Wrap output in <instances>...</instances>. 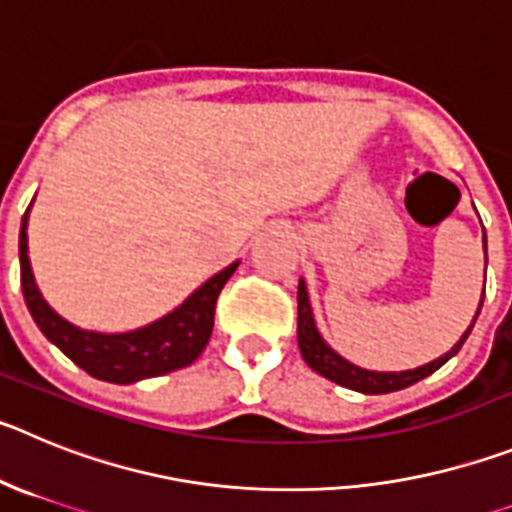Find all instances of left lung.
<instances>
[{
  "label": "left lung",
  "instance_id": "1",
  "mask_svg": "<svg viewBox=\"0 0 512 512\" xmlns=\"http://www.w3.org/2000/svg\"><path fill=\"white\" fill-rule=\"evenodd\" d=\"M482 247H485V260H487V237H482ZM482 301H485V290H482ZM482 301L480 306H477V313H474L469 329L462 334V339H459L449 352L441 354L439 359L428 362V365L416 367V370L375 372V370H365V367L352 365L349 359H344L342 354H336L334 349L324 342V336L319 334L316 321H313L306 283L301 280V283H298V347H301L303 359H306V365L311 367L313 372H319V375H324L326 380L336 382V385H342V388L357 390V393H365V395L395 393V390L411 388L413 382L423 380V377H428L431 372H436L441 365H446V362L459 352V349H462V344L467 342L469 331H472L474 321H477V316H480Z\"/></svg>",
  "mask_w": 512,
  "mask_h": 512
}]
</instances>
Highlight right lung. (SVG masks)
<instances>
[{
    "label": "right lung",
    "mask_w": 512,
    "mask_h": 512,
    "mask_svg": "<svg viewBox=\"0 0 512 512\" xmlns=\"http://www.w3.org/2000/svg\"><path fill=\"white\" fill-rule=\"evenodd\" d=\"M27 214L30 206L22 216L20 227V280L25 303L38 329L48 336V342H53L81 370L99 380L130 385L145 377L181 370L199 359L214 329L216 298L237 270L239 260L206 280L199 290H193L176 311H170L163 319L124 334H99L68 324L48 306L35 285L30 257H27Z\"/></svg>",
    "instance_id": "obj_1"
}]
</instances>
